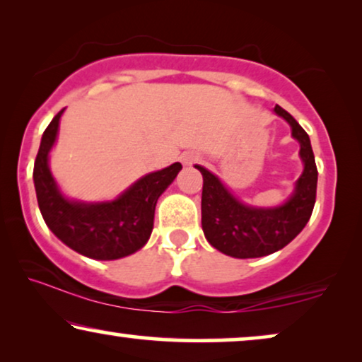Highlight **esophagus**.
I'll return each mask as SVG.
<instances>
[{
    "mask_svg": "<svg viewBox=\"0 0 362 362\" xmlns=\"http://www.w3.org/2000/svg\"><path fill=\"white\" fill-rule=\"evenodd\" d=\"M198 160V156H195V154H183L182 156V162L185 165H192V164H195V162Z\"/></svg>",
    "mask_w": 362,
    "mask_h": 362,
    "instance_id": "esophagus-1",
    "label": "esophagus"
}]
</instances>
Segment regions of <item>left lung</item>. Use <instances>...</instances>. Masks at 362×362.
I'll list each match as a JSON object with an SVG mask.
<instances>
[{
  "label": "left lung",
  "mask_w": 362,
  "mask_h": 362,
  "mask_svg": "<svg viewBox=\"0 0 362 362\" xmlns=\"http://www.w3.org/2000/svg\"><path fill=\"white\" fill-rule=\"evenodd\" d=\"M274 111L292 126L300 142L305 169L295 193L279 208H252L239 203L211 172L195 165L203 175L202 228L213 247L231 257H262L282 249L303 230L317 200L318 170L310 137L290 113L276 105Z\"/></svg>",
  "instance_id": "left-lung-1"
}]
</instances>
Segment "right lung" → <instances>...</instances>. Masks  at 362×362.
<instances>
[{"instance_id": "1", "label": "right lung", "mask_w": 362, "mask_h": 362, "mask_svg": "<svg viewBox=\"0 0 362 362\" xmlns=\"http://www.w3.org/2000/svg\"><path fill=\"white\" fill-rule=\"evenodd\" d=\"M62 113L60 110L45 128L34 162L35 195L45 225L60 241L86 257L113 261L129 256L149 239L157 200L180 172V162L142 177L115 202L96 205L69 202L57 190L47 164Z\"/></svg>"}]
</instances>
